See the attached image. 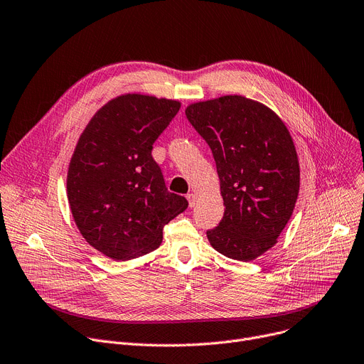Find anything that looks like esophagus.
Instances as JSON below:
<instances>
[{"label":"esophagus","mask_w":364,"mask_h":364,"mask_svg":"<svg viewBox=\"0 0 364 364\" xmlns=\"http://www.w3.org/2000/svg\"><path fill=\"white\" fill-rule=\"evenodd\" d=\"M186 198H188V204H189V207H191V208H193V207H195V204H197V197H195L193 193H188V195H186Z\"/></svg>","instance_id":"obj_1"}]
</instances>
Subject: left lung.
<instances>
[{
	"mask_svg": "<svg viewBox=\"0 0 364 364\" xmlns=\"http://www.w3.org/2000/svg\"><path fill=\"white\" fill-rule=\"evenodd\" d=\"M185 114L213 151L226 205L207 237L221 255L254 261L277 243L299 197L293 138L272 109L240 95L191 103Z\"/></svg>",
	"mask_w": 364,
	"mask_h": 364,
	"instance_id": "8db88e82",
	"label": "left lung"
}]
</instances>
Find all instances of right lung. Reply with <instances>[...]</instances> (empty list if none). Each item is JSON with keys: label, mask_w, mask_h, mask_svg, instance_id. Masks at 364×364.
I'll return each mask as SVG.
<instances>
[{"label": "right lung", "mask_w": 364, "mask_h": 364, "mask_svg": "<svg viewBox=\"0 0 364 364\" xmlns=\"http://www.w3.org/2000/svg\"><path fill=\"white\" fill-rule=\"evenodd\" d=\"M179 100L127 93L103 105L70 160L67 197L81 236L103 255L128 261L157 249L163 228L188 201L166 189L151 157Z\"/></svg>", "instance_id": "1"}]
</instances>
